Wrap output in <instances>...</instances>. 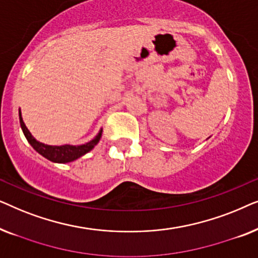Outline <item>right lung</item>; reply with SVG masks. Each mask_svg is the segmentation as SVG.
Returning <instances> with one entry per match:
<instances>
[{"label":"right lung","instance_id":"add662e5","mask_svg":"<svg viewBox=\"0 0 258 258\" xmlns=\"http://www.w3.org/2000/svg\"><path fill=\"white\" fill-rule=\"evenodd\" d=\"M19 116L21 128H22L24 136H26L28 142L30 143V146L33 147L38 154H41L42 156L45 157L49 161L55 162V163H68V162L77 160V158H80L81 156H83V155L89 153V151L98 143V141H100L102 136L101 129L96 137L86 144H81V146H70V144H64V146H48V144L41 143L34 139V136L31 135L26 124H24L22 115H21V110L19 111Z\"/></svg>","mask_w":258,"mask_h":258}]
</instances>
